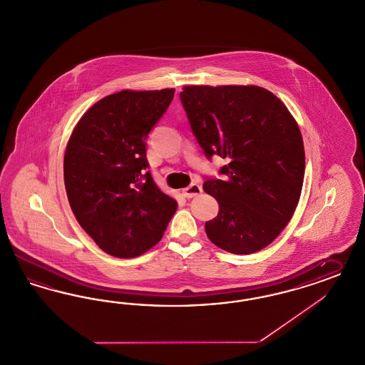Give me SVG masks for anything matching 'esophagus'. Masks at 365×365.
<instances>
[{"label":"esophagus","mask_w":365,"mask_h":365,"mask_svg":"<svg viewBox=\"0 0 365 365\" xmlns=\"http://www.w3.org/2000/svg\"><path fill=\"white\" fill-rule=\"evenodd\" d=\"M202 192V188L199 184H190L187 188L182 189V196L187 199H192L197 195H200Z\"/></svg>","instance_id":"34e87169"}]
</instances>
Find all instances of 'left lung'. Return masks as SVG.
I'll use <instances>...</instances> for the list:
<instances>
[{
  "label": "left lung",
  "instance_id": "left-lung-1",
  "mask_svg": "<svg viewBox=\"0 0 365 365\" xmlns=\"http://www.w3.org/2000/svg\"><path fill=\"white\" fill-rule=\"evenodd\" d=\"M181 104L205 157L226 158L223 178L202 189L219 212L205 222L217 247L232 255L264 249L295 212L304 178V148L295 119L259 86H184Z\"/></svg>",
  "mask_w": 365,
  "mask_h": 365
}]
</instances>
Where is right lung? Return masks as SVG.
<instances>
[{"label":"right lung","mask_w":365,"mask_h":365,"mask_svg":"<svg viewBox=\"0 0 365 365\" xmlns=\"http://www.w3.org/2000/svg\"><path fill=\"white\" fill-rule=\"evenodd\" d=\"M175 89L122 91L97 101L68 139L63 176L82 229L110 256H140L160 242L177 202L151 177L146 139Z\"/></svg>","instance_id":"add662e5"}]
</instances>
